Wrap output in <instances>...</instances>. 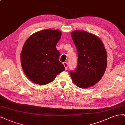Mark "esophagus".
<instances>
[{"mask_svg": "<svg viewBox=\"0 0 125 125\" xmlns=\"http://www.w3.org/2000/svg\"><path fill=\"white\" fill-rule=\"evenodd\" d=\"M63 65H64V67H65V70H67V62H64L63 63Z\"/></svg>", "mask_w": 125, "mask_h": 125, "instance_id": "obj_1", "label": "esophagus"}]
</instances>
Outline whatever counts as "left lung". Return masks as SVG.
<instances>
[{
	"label": "left lung",
	"instance_id": "8db88e82",
	"mask_svg": "<svg viewBox=\"0 0 125 125\" xmlns=\"http://www.w3.org/2000/svg\"><path fill=\"white\" fill-rule=\"evenodd\" d=\"M77 52L76 69L70 71L73 82L80 88L93 86L101 79L107 66V53L102 41L85 31L71 33Z\"/></svg>",
	"mask_w": 125,
	"mask_h": 125
}]
</instances>
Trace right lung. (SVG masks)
Returning a JSON list of instances; mask_svg holds the SVG:
<instances>
[{"instance_id":"add662e5","label":"right lung","mask_w":125,"mask_h":125,"mask_svg":"<svg viewBox=\"0 0 125 125\" xmlns=\"http://www.w3.org/2000/svg\"><path fill=\"white\" fill-rule=\"evenodd\" d=\"M61 32L43 30L32 34L24 43L21 53V63L25 74L35 84L50 83L65 70L59 61L56 48Z\"/></svg>"}]
</instances>
